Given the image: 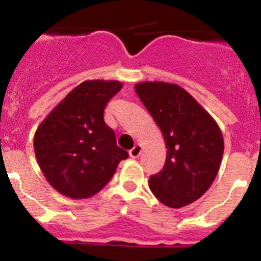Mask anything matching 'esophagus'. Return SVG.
Wrapping results in <instances>:
<instances>
[{
    "label": "esophagus",
    "instance_id": "34e87169",
    "mask_svg": "<svg viewBox=\"0 0 261 261\" xmlns=\"http://www.w3.org/2000/svg\"><path fill=\"white\" fill-rule=\"evenodd\" d=\"M141 150H142V147L140 145H136L132 150H129V155H130V158H138L141 154Z\"/></svg>",
    "mask_w": 261,
    "mask_h": 261
}]
</instances>
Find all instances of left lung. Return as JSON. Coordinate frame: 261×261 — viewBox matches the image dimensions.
I'll return each mask as SVG.
<instances>
[{
    "label": "left lung",
    "mask_w": 261,
    "mask_h": 261,
    "mask_svg": "<svg viewBox=\"0 0 261 261\" xmlns=\"http://www.w3.org/2000/svg\"><path fill=\"white\" fill-rule=\"evenodd\" d=\"M136 93L163 133L166 164L150 176L159 202L180 208L199 199L214 182L224 154L219 125L185 89L176 84L146 81Z\"/></svg>",
    "instance_id": "1"
}]
</instances>
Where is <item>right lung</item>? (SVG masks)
<instances>
[{"mask_svg":"<svg viewBox=\"0 0 261 261\" xmlns=\"http://www.w3.org/2000/svg\"><path fill=\"white\" fill-rule=\"evenodd\" d=\"M123 84L88 80L71 90L35 133L36 159L47 182L72 199L93 197L111 180L128 152L103 120Z\"/></svg>","mask_w":261,"mask_h":261,"instance_id":"1","label":"right lung"}]
</instances>
